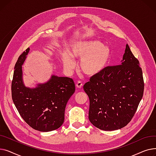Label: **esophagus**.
<instances>
[{"label": "esophagus", "instance_id": "34e87169", "mask_svg": "<svg viewBox=\"0 0 156 156\" xmlns=\"http://www.w3.org/2000/svg\"><path fill=\"white\" fill-rule=\"evenodd\" d=\"M76 87L78 88H81V87H83V83L81 82V81H77V83H76Z\"/></svg>", "mask_w": 156, "mask_h": 156}]
</instances>
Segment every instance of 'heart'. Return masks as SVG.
Masks as SVG:
<instances>
[{
  "label": "heart",
  "mask_w": 156,
  "mask_h": 156,
  "mask_svg": "<svg viewBox=\"0 0 156 156\" xmlns=\"http://www.w3.org/2000/svg\"><path fill=\"white\" fill-rule=\"evenodd\" d=\"M69 55L63 56L66 69L71 71L75 62L71 59L81 60L80 68L85 75L94 76L100 75L109 66L112 59V51L109 47L97 40L78 42L71 45Z\"/></svg>",
  "instance_id": "heart-1"
}]
</instances>
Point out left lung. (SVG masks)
Here are the masks:
<instances>
[{
    "label": "left lung",
    "mask_w": 156,
    "mask_h": 156,
    "mask_svg": "<svg viewBox=\"0 0 156 156\" xmlns=\"http://www.w3.org/2000/svg\"><path fill=\"white\" fill-rule=\"evenodd\" d=\"M90 100L88 118L95 127L112 131L132 120L144 94L140 62L128 44L121 64L108 66L83 86Z\"/></svg>",
    "instance_id": "left-lung-1"
}]
</instances>
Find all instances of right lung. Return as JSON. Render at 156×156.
I'll return each mask as SVG.
<instances>
[{"instance_id": "obj_1", "label": "right lung", "mask_w": 156, "mask_h": 156, "mask_svg": "<svg viewBox=\"0 0 156 156\" xmlns=\"http://www.w3.org/2000/svg\"><path fill=\"white\" fill-rule=\"evenodd\" d=\"M30 51L28 48L18 57L11 84L12 99L20 116L27 123L40 132L59 128L64 120L66 105L75 93L72 78L52 75L47 82L36 88L24 86L22 65Z\"/></svg>"}]
</instances>
